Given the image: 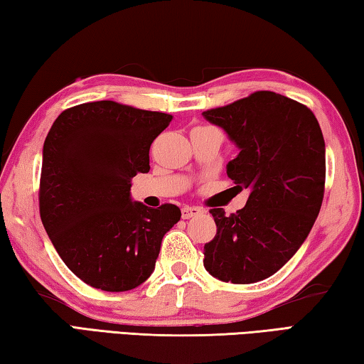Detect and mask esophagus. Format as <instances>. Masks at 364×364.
Segmentation results:
<instances>
[{
	"label": "esophagus",
	"instance_id": "1",
	"mask_svg": "<svg viewBox=\"0 0 364 364\" xmlns=\"http://www.w3.org/2000/svg\"><path fill=\"white\" fill-rule=\"evenodd\" d=\"M199 213H200V208H197V207H183L181 208V217L184 220L193 218V217H196V215H199Z\"/></svg>",
	"mask_w": 364,
	"mask_h": 364
}]
</instances>
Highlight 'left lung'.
Masks as SVG:
<instances>
[{
	"mask_svg": "<svg viewBox=\"0 0 364 364\" xmlns=\"http://www.w3.org/2000/svg\"><path fill=\"white\" fill-rule=\"evenodd\" d=\"M202 115L237 147L226 173L250 191L230 217L210 210L217 234L204 247V267L232 284L263 281L291 260L318 218L326 180L321 128L310 109L273 91Z\"/></svg>",
	"mask_w": 364,
	"mask_h": 364,
	"instance_id": "obj_1",
	"label": "left lung"
}]
</instances>
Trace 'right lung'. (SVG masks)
Listing matches in <instances>:
<instances>
[{
  "label": "right lung",
  "instance_id": "obj_1",
  "mask_svg": "<svg viewBox=\"0 0 364 364\" xmlns=\"http://www.w3.org/2000/svg\"><path fill=\"white\" fill-rule=\"evenodd\" d=\"M173 117L114 101L60 114L43 144L40 215L73 274L125 292L149 278L165 234L181 218L173 204L133 200L132 178L149 171V149Z\"/></svg>",
  "mask_w": 364,
  "mask_h": 364
}]
</instances>
